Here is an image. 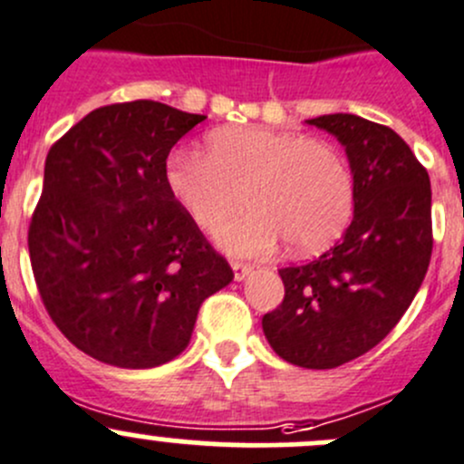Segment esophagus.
<instances>
[{
  "instance_id": "esophagus-1",
  "label": "esophagus",
  "mask_w": 464,
  "mask_h": 464,
  "mask_svg": "<svg viewBox=\"0 0 464 464\" xmlns=\"http://www.w3.org/2000/svg\"><path fill=\"white\" fill-rule=\"evenodd\" d=\"M231 266H233V274H236V280H245L246 276L251 274V269H254V266L251 265H246V262H231Z\"/></svg>"
}]
</instances>
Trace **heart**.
<instances>
[{
    "instance_id": "b5f03b06",
    "label": "heart",
    "mask_w": 464,
    "mask_h": 464,
    "mask_svg": "<svg viewBox=\"0 0 464 464\" xmlns=\"http://www.w3.org/2000/svg\"><path fill=\"white\" fill-rule=\"evenodd\" d=\"M166 184L202 231L227 222L245 193L254 210L215 236L233 256L271 254L283 240L294 254H316L343 233L354 206L353 170L336 145L258 125L213 130L204 154L175 152Z\"/></svg>"
}]
</instances>
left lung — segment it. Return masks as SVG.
<instances>
[{
	"label": "left lung",
	"instance_id": "left-lung-1",
	"mask_svg": "<svg viewBox=\"0 0 464 464\" xmlns=\"http://www.w3.org/2000/svg\"><path fill=\"white\" fill-rule=\"evenodd\" d=\"M305 123L345 148L354 215L330 251L278 271L285 298L262 316V332L285 362L327 371L375 348L413 303L433 249L431 181L386 125L354 114Z\"/></svg>",
	"mask_w": 464,
	"mask_h": 464
}]
</instances>
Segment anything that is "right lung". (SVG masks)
Masks as SVG:
<instances>
[{
    "instance_id": "obj_1",
    "label": "right lung",
    "mask_w": 464,
    "mask_h": 464,
    "mask_svg": "<svg viewBox=\"0 0 464 464\" xmlns=\"http://www.w3.org/2000/svg\"><path fill=\"white\" fill-rule=\"evenodd\" d=\"M157 101L98 107L46 154L29 227L33 276L58 330L119 368L190 343L202 303L233 280L166 184L172 145L202 123Z\"/></svg>"
}]
</instances>
